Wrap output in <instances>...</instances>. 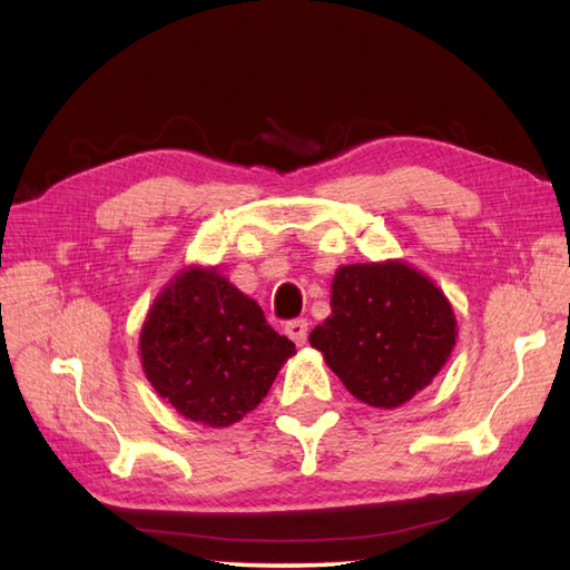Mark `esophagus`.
<instances>
[{
  "label": "esophagus",
  "instance_id": "esophagus-1",
  "mask_svg": "<svg viewBox=\"0 0 570 570\" xmlns=\"http://www.w3.org/2000/svg\"><path fill=\"white\" fill-rule=\"evenodd\" d=\"M286 333H288V337H292L296 345H304L306 337H308V321L306 318L288 321L286 323Z\"/></svg>",
  "mask_w": 570,
  "mask_h": 570
}]
</instances>
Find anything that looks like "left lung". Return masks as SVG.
Instances as JSON below:
<instances>
[{
  "label": "left lung",
  "instance_id": "left-lung-1",
  "mask_svg": "<svg viewBox=\"0 0 570 570\" xmlns=\"http://www.w3.org/2000/svg\"><path fill=\"white\" fill-rule=\"evenodd\" d=\"M331 308L308 341L347 392L370 406L409 402L441 372L455 345L448 298L402 262L337 269Z\"/></svg>",
  "mask_w": 570,
  "mask_h": 570
}]
</instances>
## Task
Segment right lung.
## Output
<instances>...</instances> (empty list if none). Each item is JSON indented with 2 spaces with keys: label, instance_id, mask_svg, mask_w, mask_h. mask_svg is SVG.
Masks as SVG:
<instances>
[{
  "label": "right lung",
  "instance_id": "add662e5",
  "mask_svg": "<svg viewBox=\"0 0 570 570\" xmlns=\"http://www.w3.org/2000/svg\"><path fill=\"white\" fill-rule=\"evenodd\" d=\"M139 347L154 390L208 426H229L249 414L296 353L264 311L215 269H188L164 288Z\"/></svg>",
  "mask_w": 570,
  "mask_h": 570
}]
</instances>
